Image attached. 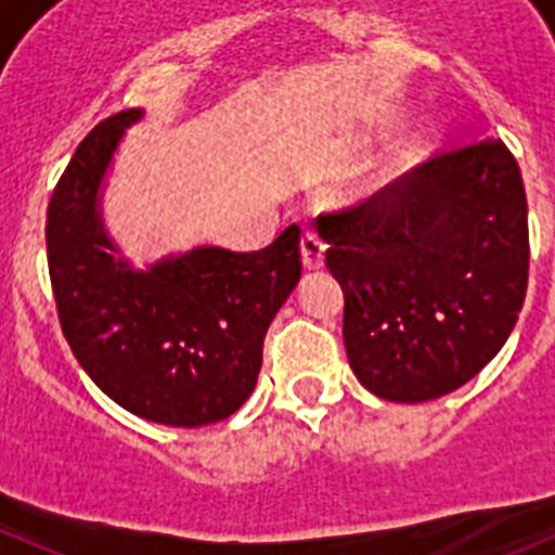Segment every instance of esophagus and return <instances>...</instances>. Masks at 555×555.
Segmentation results:
<instances>
[{
  "label": "esophagus",
  "mask_w": 555,
  "mask_h": 555,
  "mask_svg": "<svg viewBox=\"0 0 555 555\" xmlns=\"http://www.w3.org/2000/svg\"><path fill=\"white\" fill-rule=\"evenodd\" d=\"M300 253H302V267L306 269H320L325 263V242L317 233H306L300 238Z\"/></svg>",
  "instance_id": "1"
}]
</instances>
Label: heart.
<instances>
[{
	"instance_id": "obj_1",
	"label": "heart",
	"mask_w": 555,
	"mask_h": 555,
	"mask_svg": "<svg viewBox=\"0 0 555 555\" xmlns=\"http://www.w3.org/2000/svg\"><path fill=\"white\" fill-rule=\"evenodd\" d=\"M391 171H395V160L377 158L375 164L366 166V169L361 171L356 180H352V185H350L352 197H370V194H375V191L391 178Z\"/></svg>"
}]
</instances>
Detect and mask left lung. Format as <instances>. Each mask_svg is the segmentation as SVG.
Listing matches in <instances>:
<instances>
[{
  "label": "left lung",
  "mask_w": 555,
  "mask_h": 555,
  "mask_svg": "<svg viewBox=\"0 0 555 555\" xmlns=\"http://www.w3.org/2000/svg\"><path fill=\"white\" fill-rule=\"evenodd\" d=\"M317 222L345 292L347 358L372 395L436 400L506 345L528 288V203L503 141L430 158Z\"/></svg>",
  "instance_id": "8db88e82"
}]
</instances>
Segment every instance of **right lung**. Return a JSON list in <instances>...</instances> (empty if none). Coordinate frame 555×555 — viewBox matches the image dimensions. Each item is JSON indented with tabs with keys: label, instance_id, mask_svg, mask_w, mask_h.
Returning a JSON list of instances; mask_svg holds the SVG:
<instances>
[{
	"label": "right lung",
	"instance_id": "add662e5",
	"mask_svg": "<svg viewBox=\"0 0 555 555\" xmlns=\"http://www.w3.org/2000/svg\"><path fill=\"white\" fill-rule=\"evenodd\" d=\"M121 111L88 132L47 210L49 278L63 336L88 377L130 414L199 428L242 409L263 336L300 281V228L258 253L194 247L135 269L102 219V191L125 132Z\"/></svg>",
	"mask_w": 555,
	"mask_h": 555
}]
</instances>
